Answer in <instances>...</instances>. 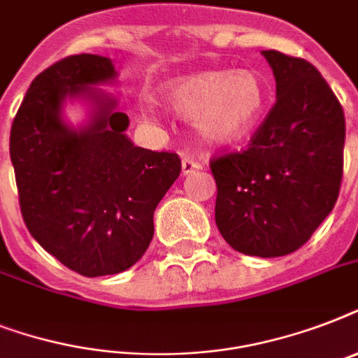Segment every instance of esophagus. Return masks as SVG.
<instances>
[{
    "instance_id": "esophagus-1",
    "label": "esophagus",
    "mask_w": 358,
    "mask_h": 358,
    "mask_svg": "<svg viewBox=\"0 0 358 358\" xmlns=\"http://www.w3.org/2000/svg\"><path fill=\"white\" fill-rule=\"evenodd\" d=\"M201 163L195 162L193 157H184V159H182V174H185V176H187V174H193L195 171H201Z\"/></svg>"
}]
</instances>
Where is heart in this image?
<instances>
[{"instance_id":"obj_1","label":"heart","mask_w":358,"mask_h":358,"mask_svg":"<svg viewBox=\"0 0 358 358\" xmlns=\"http://www.w3.org/2000/svg\"><path fill=\"white\" fill-rule=\"evenodd\" d=\"M162 98L173 111L195 120L202 139L230 145L260 122L267 106V87L249 70L236 74L202 72L167 83Z\"/></svg>"}]
</instances>
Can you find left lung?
<instances>
[{"instance_id":"8db88e82","label":"left lung","mask_w":358,"mask_h":358,"mask_svg":"<svg viewBox=\"0 0 358 358\" xmlns=\"http://www.w3.org/2000/svg\"><path fill=\"white\" fill-rule=\"evenodd\" d=\"M277 102L243 152L210 162L217 184L215 223L238 252L277 258L305 245L338 199L345 119L314 64L262 52Z\"/></svg>"}]
</instances>
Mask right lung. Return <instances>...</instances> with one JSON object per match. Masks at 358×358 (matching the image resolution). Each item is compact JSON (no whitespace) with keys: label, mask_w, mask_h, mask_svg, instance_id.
Here are the masks:
<instances>
[{"label":"right lung","mask_w":358,"mask_h":358,"mask_svg":"<svg viewBox=\"0 0 358 358\" xmlns=\"http://www.w3.org/2000/svg\"><path fill=\"white\" fill-rule=\"evenodd\" d=\"M113 61L81 53L52 64L25 92L10 128V162L25 227L44 250L83 277L122 273L154 236V210L182 171L174 152L135 146L129 119L96 85L115 83ZM66 99L92 103L74 129Z\"/></svg>","instance_id":"obj_1"}]
</instances>
